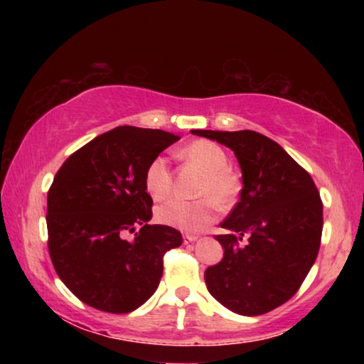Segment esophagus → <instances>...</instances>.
Returning a JSON list of instances; mask_svg holds the SVG:
<instances>
[{"label":"esophagus","mask_w":364,"mask_h":364,"mask_svg":"<svg viewBox=\"0 0 364 364\" xmlns=\"http://www.w3.org/2000/svg\"><path fill=\"white\" fill-rule=\"evenodd\" d=\"M198 238V235H192V233H186V235H183V243H192V242H196Z\"/></svg>","instance_id":"obj_1"}]
</instances>
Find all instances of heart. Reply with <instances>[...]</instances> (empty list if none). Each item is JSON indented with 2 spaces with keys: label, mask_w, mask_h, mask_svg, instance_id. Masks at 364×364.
<instances>
[{
  "label": "heart",
  "mask_w": 364,
  "mask_h": 364,
  "mask_svg": "<svg viewBox=\"0 0 364 364\" xmlns=\"http://www.w3.org/2000/svg\"><path fill=\"white\" fill-rule=\"evenodd\" d=\"M181 157L203 172L196 188V196L202 198L193 202L171 198L156 208V218L164 225L182 232H202L215 220L217 203L227 208L237 202L242 192V178L228 167L227 152L212 141L200 139L191 142L182 149ZM144 187L154 200H162L171 193L172 173L166 157L157 156L147 164Z\"/></svg>",
  "instance_id": "obj_1"
}]
</instances>
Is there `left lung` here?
Wrapping results in <instances>:
<instances>
[{
  "instance_id": "obj_1",
  "label": "left lung",
  "mask_w": 364,
  "mask_h": 364,
  "mask_svg": "<svg viewBox=\"0 0 364 364\" xmlns=\"http://www.w3.org/2000/svg\"><path fill=\"white\" fill-rule=\"evenodd\" d=\"M230 147L243 176L240 200L215 235L223 258L205 270L210 295L245 316L290 300L316 260L323 202L310 173L275 141L255 131H192Z\"/></svg>"
}]
</instances>
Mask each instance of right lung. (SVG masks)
<instances>
[{"mask_svg": "<svg viewBox=\"0 0 364 364\" xmlns=\"http://www.w3.org/2000/svg\"><path fill=\"white\" fill-rule=\"evenodd\" d=\"M178 139L159 129L116 127L71 154L54 176L48 191L49 257L86 305L129 313L157 290L164 255L182 245V233L147 223L152 198L144 172Z\"/></svg>", "mask_w": 364, "mask_h": 364, "instance_id": "right-lung-1", "label": "right lung"}]
</instances>
